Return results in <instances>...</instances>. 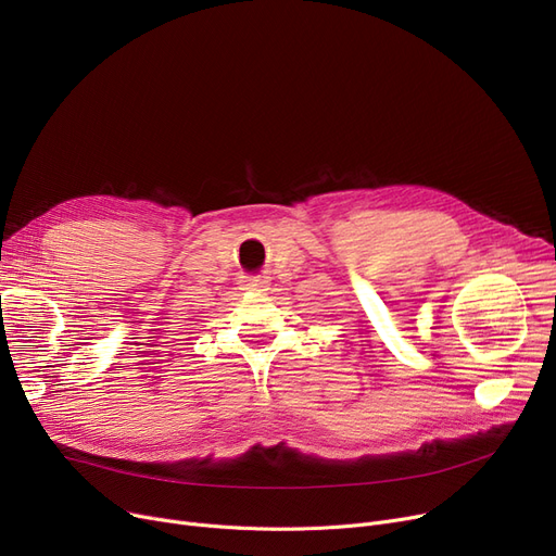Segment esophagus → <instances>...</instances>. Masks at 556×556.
Wrapping results in <instances>:
<instances>
[{
  "instance_id": "1",
  "label": "esophagus",
  "mask_w": 556,
  "mask_h": 556,
  "mask_svg": "<svg viewBox=\"0 0 556 556\" xmlns=\"http://www.w3.org/2000/svg\"><path fill=\"white\" fill-rule=\"evenodd\" d=\"M243 290H248V293H263V290L268 288V279H261V277H252V279H245L241 283Z\"/></svg>"
}]
</instances>
